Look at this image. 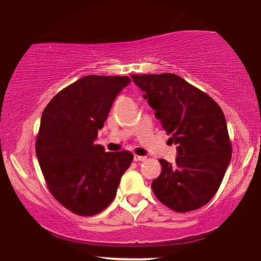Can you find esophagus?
Masks as SVG:
<instances>
[{
	"instance_id": "obj_1",
	"label": "esophagus",
	"mask_w": 261,
	"mask_h": 261,
	"mask_svg": "<svg viewBox=\"0 0 261 261\" xmlns=\"http://www.w3.org/2000/svg\"><path fill=\"white\" fill-rule=\"evenodd\" d=\"M146 158L145 156H139V155H134V161H138V162H143L145 161Z\"/></svg>"
}]
</instances>
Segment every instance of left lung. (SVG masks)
I'll use <instances>...</instances> for the list:
<instances>
[{"mask_svg": "<svg viewBox=\"0 0 261 261\" xmlns=\"http://www.w3.org/2000/svg\"><path fill=\"white\" fill-rule=\"evenodd\" d=\"M156 118L177 145L174 164L160 159L161 173L151 189L177 213L197 210L211 200L232 156L221 107L207 94L172 73L132 74Z\"/></svg>", "mask_w": 261, "mask_h": 261, "instance_id": "8db88e82", "label": "left lung"}]
</instances>
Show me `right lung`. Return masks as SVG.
Here are the masks:
<instances>
[{"mask_svg": "<svg viewBox=\"0 0 261 261\" xmlns=\"http://www.w3.org/2000/svg\"><path fill=\"white\" fill-rule=\"evenodd\" d=\"M128 76L87 75L62 89L45 107L35 151L48 191L79 216L105 210L116 197L133 154L105 152L95 144Z\"/></svg>", "mask_w": 261, "mask_h": 261, "instance_id": "obj_1", "label": "right lung"}]
</instances>
